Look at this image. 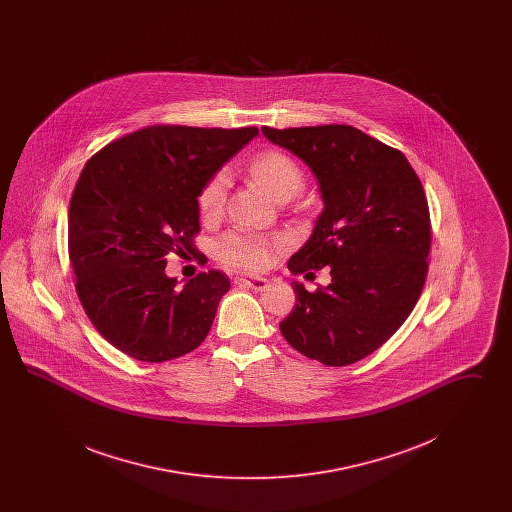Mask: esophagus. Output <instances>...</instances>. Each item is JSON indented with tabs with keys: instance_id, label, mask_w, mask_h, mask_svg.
I'll list each match as a JSON object with an SVG mask.
<instances>
[{
	"instance_id": "esophagus-1",
	"label": "esophagus",
	"mask_w": 512,
	"mask_h": 512,
	"mask_svg": "<svg viewBox=\"0 0 512 512\" xmlns=\"http://www.w3.org/2000/svg\"><path fill=\"white\" fill-rule=\"evenodd\" d=\"M240 284H244L245 288L253 290V292H263L268 288L267 278H240Z\"/></svg>"
}]
</instances>
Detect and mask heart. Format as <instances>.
I'll return each instance as SVG.
<instances>
[{"label": "heart", "instance_id": "heart-1", "mask_svg": "<svg viewBox=\"0 0 512 512\" xmlns=\"http://www.w3.org/2000/svg\"><path fill=\"white\" fill-rule=\"evenodd\" d=\"M249 176L276 201H288L305 186V172L299 163L280 149H265L247 165ZM228 192V174L217 172L211 176L197 195V209L205 220L217 219L224 211ZM278 247L276 240L249 230H232L217 242L215 253L222 265L257 272L265 268L270 255Z\"/></svg>", "mask_w": 512, "mask_h": 512}]
</instances>
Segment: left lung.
<instances>
[{
    "instance_id": "1",
    "label": "left lung",
    "mask_w": 512,
    "mask_h": 512,
    "mask_svg": "<svg viewBox=\"0 0 512 512\" xmlns=\"http://www.w3.org/2000/svg\"><path fill=\"white\" fill-rule=\"evenodd\" d=\"M263 134L311 167L324 201L313 236L288 268L328 267L332 276L317 292L293 284L297 303L280 332L322 365L357 363L390 340L424 288L432 244L424 188L399 149L359 128L263 126Z\"/></svg>"
}]
</instances>
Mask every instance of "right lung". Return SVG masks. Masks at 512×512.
<instances>
[{"instance_id": "1", "label": "right lung", "mask_w": 512, "mask_h": 512, "mask_svg": "<svg viewBox=\"0 0 512 512\" xmlns=\"http://www.w3.org/2000/svg\"><path fill=\"white\" fill-rule=\"evenodd\" d=\"M257 134V126L157 124L84 165L69 207L74 288L96 330L124 355L163 363L207 338L230 280L209 270L178 288L165 274L167 257L194 253L197 195Z\"/></svg>"}]
</instances>
